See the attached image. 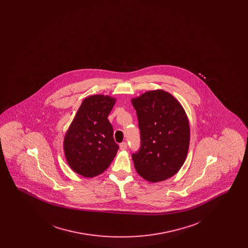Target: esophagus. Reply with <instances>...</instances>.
Wrapping results in <instances>:
<instances>
[{"mask_svg": "<svg viewBox=\"0 0 248 248\" xmlns=\"http://www.w3.org/2000/svg\"><path fill=\"white\" fill-rule=\"evenodd\" d=\"M120 149H121L122 151H126V150H127V144H126V142L121 143V144H120Z\"/></svg>", "mask_w": 248, "mask_h": 248, "instance_id": "1", "label": "esophagus"}]
</instances>
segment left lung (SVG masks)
Returning a JSON list of instances; mask_svg holds the SVG:
<instances>
[{
  "label": "left lung",
  "instance_id": "obj_1",
  "mask_svg": "<svg viewBox=\"0 0 248 248\" xmlns=\"http://www.w3.org/2000/svg\"><path fill=\"white\" fill-rule=\"evenodd\" d=\"M139 120L141 146L132 154L140 177L151 182L176 175L184 164L189 146L186 112L171 94L158 89L132 98Z\"/></svg>",
  "mask_w": 248,
  "mask_h": 248
}]
</instances>
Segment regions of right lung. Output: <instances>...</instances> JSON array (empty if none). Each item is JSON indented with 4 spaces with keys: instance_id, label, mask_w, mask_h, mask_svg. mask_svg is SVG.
I'll use <instances>...</instances> for the list:
<instances>
[{
    "instance_id": "obj_1",
    "label": "right lung",
    "mask_w": 248,
    "mask_h": 248,
    "mask_svg": "<svg viewBox=\"0 0 248 248\" xmlns=\"http://www.w3.org/2000/svg\"><path fill=\"white\" fill-rule=\"evenodd\" d=\"M116 102L104 94L86 97L64 138L65 157L71 169L85 177L102 174L111 164L119 146L108 116Z\"/></svg>"
}]
</instances>
